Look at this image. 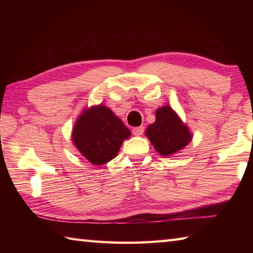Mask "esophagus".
Here are the masks:
<instances>
[{"instance_id": "1", "label": "esophagus", "mask_w": 253, "mask_h": 253, "mask_svg": "<svg viewBox=\"0 0 253 253\" xmlns=\"http://www.w3.org/2000/svg\"><path fill=\"white\" fill-rule=\"evenodd\" d=\"M144 132V127L143 126H139V127H135L132 128V134H134L135 136H140L143 135Z\"/></svg>"}]
</instances>
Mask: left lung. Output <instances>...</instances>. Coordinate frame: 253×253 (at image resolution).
<instances>
[{"mask_svg": "<svg viewBox=\"0 0 253 253\" xmlns=\"http://www.w3.org/2000/svg\"><path fill=\"white\" fill-rule=\"evenodd\" d=\"M146 136L163 156L173 155L191 142V132L169 106L156 111V121L146 129Z\"/></svg>", "mask_w": 253, "mask_h": 253, "instance_id": "8db88e82", "label": "left lung"}]
</instances>
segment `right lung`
Here are the masks:
<instances>
[{
  "instance_id": "add662e5",
  "label": "right lung",
  "mask_w": 253,
  "mask_h": 253,
  "mask_svg": "<svg viewBox=\"0 0 253 253\" xmlns=\"http://www.w3.org/2000/svg\"><path fill=\"white\" fill-rule=\"evenodd\" d=\"M130 131L106 106L91 107L78 118L72 131V140L79 152L95 165L115 158L124 139Z\"/></svg>"
}]
</instances>
